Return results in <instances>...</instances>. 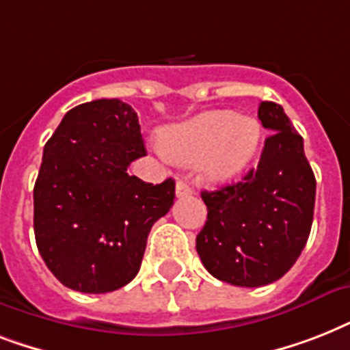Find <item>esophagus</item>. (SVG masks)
Instances as JSON below:
<instances>
[{"label":"esophagus","mask_w":350,"mask_h":350,"mask_svg":"<svg viewBox=\"0 0 350 350\" xmlns=\"http://www.w3.org/2000/svg\"><path fill=\"white\" fill-rule=\"evenodd\" d=\"M192 187L187 183V181L180 180L178 183H176V196L178 198H185V196H191L192 194Z\"/></svg>","instance_id":"1"}]
</instances>
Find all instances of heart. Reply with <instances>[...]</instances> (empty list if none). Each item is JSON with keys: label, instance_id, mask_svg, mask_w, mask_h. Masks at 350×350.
<instances>
[{"label": "heart", "instance_id": "1", "mask_svg": "<svg viewBox=\"0 0 350 350\" xmlns=\"http://www.w3.org/2000/svg\"><path fill=\"white\" fill-rule=\"evenodd\" d=\"M263 126L256 118L232 111L203 112L163 132V152L178 163H200L216 183L239 176L260 150Z\"/></svg>", "mask_w": 350, "mask_h": 350}]
</instances>
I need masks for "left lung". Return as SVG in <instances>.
Masks as SVG:
<instances>
[{"label": "left lung", "mask_w": 350, "mask_h": 350, "mask_svg": "<svg viewBox=\"0 0 350 350\" xmlns=\"http://www.w3.org/2000/svg\"><path fill=\"white\" fill-rule=\"evenodd\" d=\"M265 139L258 169L234 185L203 191L207 221L196 236L202 263L238 287L276 282L296 263L310 234L316 178L283 107L261 101Z\"/></svg>", "instance_id": "left-lung-1"}]
</instances>
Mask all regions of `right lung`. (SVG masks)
Masks as SVG:
<instances>
[{
    "label": "right lung",
    "mask_w": 350,
    "mask_h": 350,
    "mask_svg": "<svg viewBox=\"0 0 350 350\" xmlns=\"http://www.w3.org/2000/svg\"><path fill=\"white\" fill-rule=\"evenodd\" d=\"M145 156L137 114L121 100L74 107L45 143L34 185L36 245L65 287L112 293L132 282L148 232L174 203V180L126 172Z\"/></svg>",
    "instance_id": "obj_1"
}]
</instances>
